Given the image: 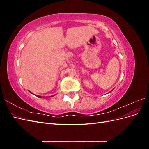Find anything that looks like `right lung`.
I'll use <instances>...</instances> for the list:
<instances>
[{"label":"right lung","instance_id":"1","mask_svg":"<svg viewBox=\"0 0 149 149\" xmlns=\"http://www.w3.org/2000/svg\"><path fill=\"white\" fill-rule=\"evenodd\" d=\"M37 97H40V96H37Z\"/></svg>","mask_w":149,"mask_h":149}]
</instances>
